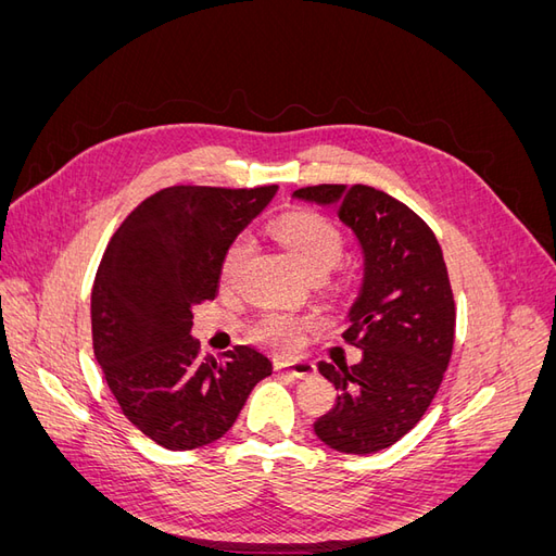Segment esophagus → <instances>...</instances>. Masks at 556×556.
<instances>
[{
    "label": "esophagus",
    "instance_id": "esophagus-1",
    "mask_svg": "<svg viewBox=\"0 0 556 556\" xmlns=\"http://www.w3.org/2000/svg\"><path fill=\"white\" fill-rule=\"evenodd\" d=\"M276 371L296 380H308L315 376V366L311 362H276Z\"/></svg>",
    "mask_w": 556,
    "mask_h": 556
}]
</instances>
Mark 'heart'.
<instances>
[{
  "label": "heart",
  "mask_w": 556,
  "mask_h": 556,
  "mask_svg": "<svg viewBox=\"0 0 556 556\" xmlns=\"http://www.w3.org/2000/svg\"><path fill=\"white\" fill-rule=\"evenodd\" d=\"M271 233L278 243L290 250L294 262L304 268L308 276L329 274L343 255V233L329 217L313 211L285 213L271 223ZM250 255V239L239 237L225 252L220 276L225 282L237 278L241 264ZM301 333V323L290 315L268 313L252 327V336L257 341L276 350H290L296 345Z\"/></svg>",
  "instance_id": "obj_1"
}]
</instances>
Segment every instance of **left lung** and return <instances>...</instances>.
<instances>
[{"label": "left lung", "instance_id": "8db88e82", "mask_svg": "<svg viewBox=\"0 0 556 556\" xmlns=\"http://www.w3.org/2000/svg\"><path fill=\"white\" fill-rule=\"evenodd\" d=\"M292 199L331 208L362 250V288L343 333L362 362L317 364L339 396L313 429L336 452L374 454L422 419L447 368L454 301L443 252L408 206L368 185H315Z\"/></svg>", "mask_w": 556, "mask_h": 556}]
</instances>
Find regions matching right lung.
I'll use <instances>...</instances> for the list:
<instances>
[{
  "label": "right lung",
  "instance_id": "right-lung-1",
  "mask_svg": "<svg viewBox=\"0 0 556 556\" xmlns=\"http://www.w3.org/2000/svg\"><path fill=\"white\" fill-rule=\"evenodd\" d=\"M276 190L166 188L127 215L99 264L94 357L125 417L166 450L223 439L252 387L274 371L250 345L225 362L201 357L190 331L192 308L215 299L225 252Z\"/></svg>",
  "mask_w": 556,
  "mask_h": 556
}]
</instances>
